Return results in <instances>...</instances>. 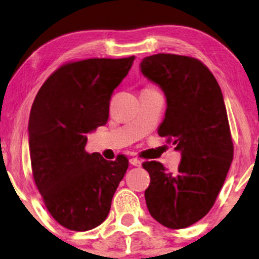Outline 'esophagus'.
I'll return each mask as SVG.
<instances>
[{"mask_svg": "<svg viewBox=\"0 0 259 259\" xmlns=\"http://www.w3.org/2000/svg\"><path fill=\"white\" fill-rule=\"evenodd\" d=\"M130 162L133 166H137V167H140V166H141V161L138 158H131L130 159Z\"/></svg>", "mask_w": 259, "mask_h": 259, "instance_id": "34e87169", "label": "esophagus"}]
</instances>
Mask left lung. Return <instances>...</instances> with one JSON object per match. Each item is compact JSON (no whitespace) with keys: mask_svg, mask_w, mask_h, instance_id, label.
Instances as JSON below:
<instances>
[{"mask_svg":"<svg viewBox=\"0 0 259 259\" xmlns=\"http://www.w3.org/2000/svg\"><path fill=\"white\" fill-rule=\"evenodd\" d=\"M141 72L164 91L167 101L158 134L182 152L176 172L161 162L144 161L151 183L145 191L155 221L178 230L208 213L233 159V143L221 87L203 62L176 54H155Z\"/></svg>","mask_w":259,"mask_h":259,"instance_id":"8db88e82","label":"left lung"}]
</instances>
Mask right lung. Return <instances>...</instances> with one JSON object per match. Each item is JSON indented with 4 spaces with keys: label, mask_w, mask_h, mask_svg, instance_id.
<instances>
[{
    "label": "right lung",
    "mask_w": 259,
    "mask_h": 259,
    "mask_svg": "<svg viewBox=\"0 0 259 259\" xmlns=\"http://www.w3.org/2000/svg\"><path fill=\"white\" fill-rule=\"evenodd\" d=\"M136 56L86 59L59 67L42 84L29 116L31 171L52 217L72 231L97 228L128 168L119 154L108 161L84 150L86 133L104 126L113 92Z\"/></svg>",
    "instance_id": "right-lung-1"
}]
</instances>
